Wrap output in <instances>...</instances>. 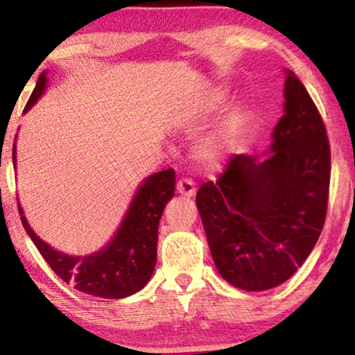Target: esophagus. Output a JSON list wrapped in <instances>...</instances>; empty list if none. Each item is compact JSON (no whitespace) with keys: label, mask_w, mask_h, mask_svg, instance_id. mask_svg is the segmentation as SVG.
<instances>
[{"label":"esophagus","mask_w":355,"mask_h":355,"mask_svg":"<svg viewBox=\"0 0 355 355\" xmlns=\"http://www.w3.org/2000/svg\"><path fill=\"white\" fill-rule=\"evenodd\" d=\"M177 193L183 195V197H193L195 195V185L193 182L189 180V178H182L177 183Z\"/></svg>","instance_id":"esophagus-1"}]
</instances>
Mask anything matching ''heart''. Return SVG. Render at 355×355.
<instances>
[{"instance_id": "heart-1", "label": "heart", "mask_w": 355, "mask_h": 355, "mask_svg": "<svg viewBox=\"0 0 355 355\" xmlns=\"http://www.w3.org/2000/svg\"><path fill=\"white\" fill-rule=\"evenodd\" d=\"M225 88L209 89L198 105L197 112L191 120L202 121L214 115L217 110L225 103L227 100ZM240 125H242V112L240 108H230L220 120L215 123L209 132L195 141L193 158L205 168H217L223 165V162L234 153L239 141Z\"/></svg>"}]
</instances>
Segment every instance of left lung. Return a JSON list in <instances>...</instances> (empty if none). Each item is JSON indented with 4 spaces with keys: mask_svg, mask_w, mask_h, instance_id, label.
<instances>
[{
    "mask_svg": "<svg viewBox=\"0 0 355 355\" xmlns=\"http://www.w3.org/2000/svg\"><path fill=\"white\" fill-rule=\"evenodd\" d=\"M284 100L266 157L235 155L218 182L203 183L197 193L218 274L247 292L291 279L325 222L331 182L325 126L291 70H285Z\"/></svg>",
    "mask_w": 355,
    "mask_h": 355,
    "instance_id": "left-lung-1",
    "label": "left lung"
}]
</instances>
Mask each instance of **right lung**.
Segmentation results:
<instances>
[{
  "label": "right lung",
  "mask_w": 355,
  "mask_h": 355,
  "mask_svg": "<svg viewBox=\"0 0 355 355\" xmlns=\"http://www.w3.org/2000/svg\"><path fill=\"white\" fill-rule=\"evenodd\" d=\"M46 85L48 71L44 70L38 76L24 113L42 98ZM13 164L16 166V144L13 145ZM173 168L146 177L138 185L113 237L107 245L88 255H70L53 248L31 229L21 203L18 209L24 230L60 279L88 295L123 299L141 291L153 274L157 263L158 223L166 203L173 198Z\"/></svg>",
  "instance_id": "add662e5"
}]
</instances>
